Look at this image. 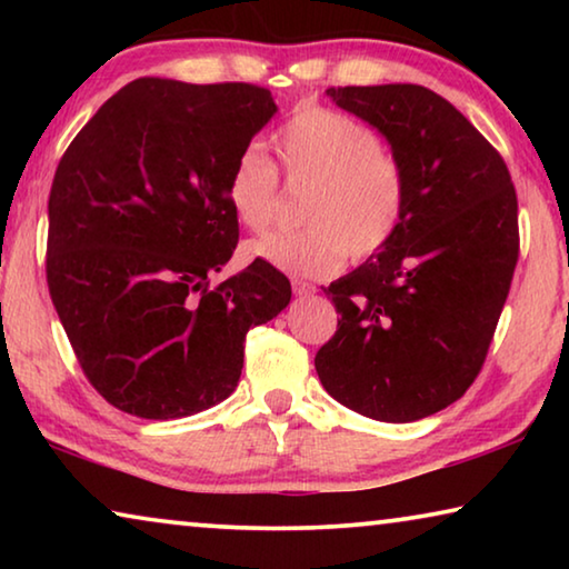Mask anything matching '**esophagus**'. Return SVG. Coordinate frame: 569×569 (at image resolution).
Segmentation results:
<instances>
[{"instance_id": "esophagus-1", "label": "esophagus", "mask_w": 569, "mask_h": 569, "mask_svg": "<svg viewBox=\"0 0 569 569\" xmlns=\"http://www.w3.org/2000/svg\"><path fill=\"white\" fill-rule=\"evenodd\" d=\"M293 293L296 296H313L316 293V286L308 283V281H293Z\"/></svg>"}]
</instances>
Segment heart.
<instances>
[{
    "label": "heart",
    "mask_w": 569,
    "mask_h": 569,
    "mask_svg": "<svg viewBox=\"0 0 569 569\" xmlns=\"http://www.w3.org/2000/svg\"><path fill=\"white\" fill-rule=\"evenodd\" d=\"M273 148L286 180L311 186L301 210L308 226L253 240L248 253L256 261L323 278L339 271L346 256L366 261L391 243L407 216L409 176L371 124L306 104L278 128ZM223 196L240 226L263 233L276 220L281 178L271 160L246 148L228 170Z\"/></svg>",
    "instance_id": "heart-1"
}]
</instances>
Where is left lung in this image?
<instances>
[{"mask_svg": "<svg viewBox=\"0 0 569 569\" xmlns=\"http://www.w3.org/2000/svg\"><path fill=\"white\" fill-rule=\"evenodd\" d=\"M326 94L389 140L409 206L387 248L323 288L341 319L313 363L343 407L417 421L465 397L485 366L519 258L512 176L485 134L421 84Z\"/></svg>", "mask_w": 569, "mask_h": 569, "instance_id": "8db88e82", "label": "left lung"}]
</instances>
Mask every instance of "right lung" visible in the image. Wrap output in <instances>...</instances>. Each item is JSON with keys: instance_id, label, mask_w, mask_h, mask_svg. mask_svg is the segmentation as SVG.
Masks as SVG:
<instances>
[{"instance_id": "obj_1", "label": "right lung", "mask_w": 569, "mask_h": 569, "mask_svg": "<svg viewBox=\"0 0 569 569\" xmlns=\"http://www.w3.org/2000/svg\"><path fill=\"white\" fill-rule=\"evenodd\" d=\"M273 112L258 84L142 77L64 150L47 286L82 373L114 409L182 419L228 399L246 333L291 301L263 261L216 288L208 278L238 246L226 176Z\"/></svg>"}]
</instances>
